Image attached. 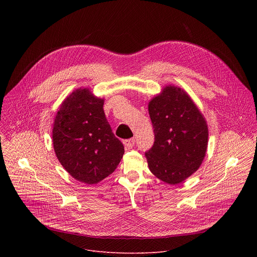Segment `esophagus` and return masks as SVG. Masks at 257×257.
<instances>
[{
  "mask_svg": "<svg viewBox=\"0 0 257 257\" xmlns=\"http://www.w3.org/2000/svg\"><path fill=\"white\" fill-rule=\"evenodd\" d=\"M123 144L125 145V149L126 150H130V149L133 148L134 144H135V139L134 138L125 139V140H123Z\"/></svg>",
  "mask_w": 257,
  "mask_h": 257,
  "instance_id": "1",
  "label": "esophagus"
}]
</instances>
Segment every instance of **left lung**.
<instances>
[{
    "mask_svg": "<svg viewBox=\"0 0 257 257\" xmlns=\"http://www.w3.org/2000/svg\"><path fill=\"white\" fill-rule=\"evenodd\" d=\"M149 113L155 142L145 152L151 172L168 184H179L197 171L207 148L205 120L190 96L167 86L152 99Z\"/></svg>",
    "mask_w": 257,
    "mask_h": 257,
    "instance_id": "left-lung-1",
    "label": "left lung"
}]
</instances>
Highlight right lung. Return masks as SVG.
<instances>
[{
	"label": "right lung",
	"instance_id": "obj_1",
	"mask_svg": "<svg viewBox=\"0 0 257 257\" xmlns=\"http://www.w3.org/2000/svg\"><path fill=\"white\" fill-rule=\"evenodd\" d=\"M102 106L103 99L79 88L63 101L53 129L59 162L73 178L89 185L111 175L124 155Z\"/></svg>",
	"mask_w": 257,
	"mask_h": 257
}]
</instances>
